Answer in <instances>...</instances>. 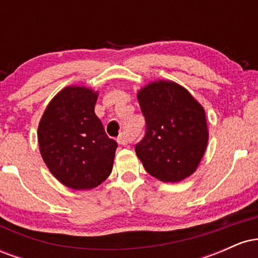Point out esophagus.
I'll use <instances>...</instances> for the list:
<instances>
[{"label": "esophagus", "mask_w": 258, "mask_h": 258, "mask_svg": "<svg viewBox=\"0 0 258 258\" xmlns=\"http://www.w3.org/2000/svg\"><path fill=\"white\" fill-rule=\"evenodd\" d=\"M132 141V138L130 137L127 133H121V135L117 137V143L121 144V146H127L130 142Z\"/></svg>", "instance_id": "1"}]
</instances>
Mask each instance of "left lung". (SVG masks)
Returning <instances> with one entry per match:
<instances>
[{
  "label": "left lung",
  "instance_id": "8db88e82",
  "mask_svg": "<svg viewBox=\"0 0 258 258\" xmlns=\"http://www.w3.org/2000/svg\"><path fill=\"white\" fill-rule=\"evenodd\" d=\"M147 130L135 150L150 176L177 183L193 174L209 142L205 109L183 86L153 81L138 91Z\"/></svg>",
  "mask_w": 258,
  "mask_h": 258
}]
</instances>
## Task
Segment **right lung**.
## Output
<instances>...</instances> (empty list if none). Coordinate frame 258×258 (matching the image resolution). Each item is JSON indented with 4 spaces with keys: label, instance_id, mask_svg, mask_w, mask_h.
I'll return each instance as SVG.
<instances>
[{
    "label": "right lung",
    "instance_id": "add662e5",
    "mask_svg": "<svg viewBox=\"0 0 258 258\" xmlns=\"http://www.w3.org/2000/svg\"><path fill=\"white\" fill-rule=\"evenodd\" d=\"M98 92L68 86L47 105L37 128L44 164L74 190L98 186L111 173L117 143L106 136L94 112Z\"/></svg>",
    "mask_w": 258,
    "mask_h": 258
}]
</instances>
